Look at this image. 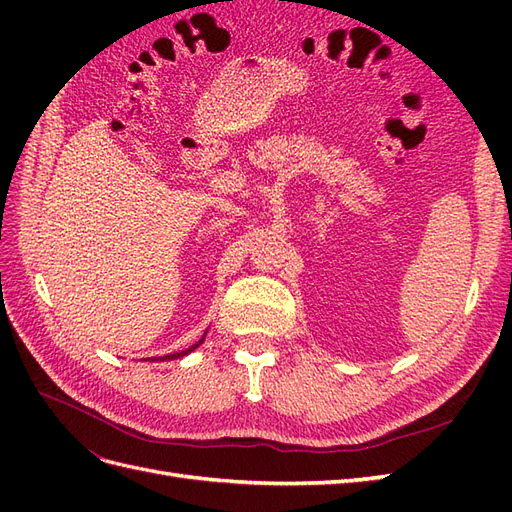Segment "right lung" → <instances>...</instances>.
I'll use <instances>...</instances> for the list:
<instances>
[{
  "instance_id": "add662e5",
  "label": "right lung",
  "mask_w": 512,
  "mask_h": 512,
  "mask_svg": "<svg viewBox=\"0 0 512 512\" xmlns=\"http://www.w3.org/2000/svg\"><path fill=\"white\" fill-rule=\"evenodd\" d=\"M205 342V337H200L198 342L194 344V346H190L188 350H181V352H175V354H166V356H160V359H151V361H175V359H181V356H185V354H190L192 350H196L200 344Z\"/></svg>"
}]
</instances>
